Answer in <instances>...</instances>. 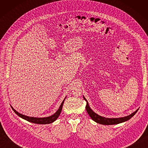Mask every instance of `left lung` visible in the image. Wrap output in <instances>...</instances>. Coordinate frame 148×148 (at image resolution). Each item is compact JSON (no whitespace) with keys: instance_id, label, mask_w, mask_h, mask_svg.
<instances>
[{"instance_id":"1","label":"left lung","mask_w":148,"mask_h":148,"mask_svg":"<svg viewBox=\"0 0 148 148\" xmlns=\"http://www.w3.org/2000/svg\"><path fill=\"white\" fill-rule=\"evenodd\" d=\"M83 99L86 101V109L88 114H89L90 118H92L93 121H95V122L98 123H100L101 125H116V124L121 123L125 122V121L128 120V119H130L132 117V116H134L135 115V114H136V113L138 111V109H137L133 113H132L131 114L127 116H125V117L118 118H108L102 117V116H100L97 114H96L95 112H94L92 110V109L90 108L88 102L86 99L84 98V96H83Z\"/></svg>"}]
</instances>
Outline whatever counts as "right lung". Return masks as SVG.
Segmentation results:
<instances>
[{
    "label": "right lung",
    "instance_id": "right-lung-1",
    "mask_svg": "<svg viewBox=\"0 0 148 148\" xmlns=\"http://www.w3.org/2000/svg\"><path fill=\"white\" fill-rule=\"evenodd\" d=\"M65 99L63 100V102H62L60 106L59 109H58V111H56L54 114H53L50 116H48V117H46V118H34V117H30V116H27L25 115H23L22 114H20L18 112H17L14 109L12 108V107L11 106V108L13 110L14 112L18 116H20V118H23L25 120L33 123H36V124H49L51 123L53 121H55L56 119L58 118V116H60L62 111V107L63 104H64V100Z\"/></svg>",
    "mask_w": 148,
    "mask_h": 148
}]
</instances>
